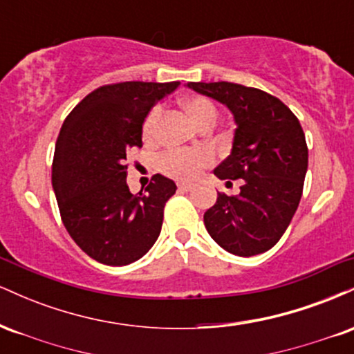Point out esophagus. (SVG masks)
Wrapping results in <instances>:
<instances>
[{
  "instance_id": "obj_1",
  "label": "esophagus",
  "mask_w": 354,
  "mask_h": 354,
  "mask_svg": "<svg viewBox=\"0 0 354 354\" xmlns=\"http://www.w3.org/2000/svg\"><path fill=\"white\" fill-rule=\"evenodd\" d=\"M178 189H180V191H189L191 185H189V183H178Z\"/></svg>"
}]
</instances>
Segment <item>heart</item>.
Listing matches in <instances>:
<instances>
[{
	"mask_svg": "<svg viewBox=\"0 0 354 354\" xmlns=\"http://www.w3.org/2000/svg\"><path fill=\"white\" fill-rule=\"evenodd\" d=\"M183 106H185L188 115L193 118V121L198 126L206 123H214L218 118V109L214 103L206 96H188L183 100ZM161 116V108L156 106L149 111L146 116L143 124L145 136H153L154 128H156L158 120ZM213 163V154L208 149L198 148V149H168V151L161 153L158 158V169L169 178H176V180H194L200 174V171L206 166Z\"/></svg>",
	"mask_w": 354,
	"mask_h": 354,
	"instance_id": "b5f03b06",
	"label": "heart"
}]
</instances>
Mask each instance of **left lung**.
<instances>
[{
    "label": "left lung",
    "mask_w": 354,
    "mask_h": 354,
    "mask_svg": "<svg viewBox=\"0 0 354 354\" xmlns=\"http://www.w3.org/2000/svg\"><path fill=\"white\" fill-rule=\"evenodd\" d=\"M186 86L225 104L236 123L231 154L214 174L228 183L241 178L243 186L236 196L218 193L205 213L206 230L228 253H265L283 236L301 200L308 169L301 124L283 101L258 88L228 81Z\"/></svg>",
    "instance_id": "left-lung-1"
}]
</instances>
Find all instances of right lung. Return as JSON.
<instances>
[{
  "mask_svg": "<svg viewBox=\"0 0 354 354\" xmlns=\"http://www.w3.org/2000/svg\"><path fill=\"white\" fill-rule=\"evenodd\" d=\"M178 84H106L81 100L61 126L51 173L61 219L76 245L103 265H129L160 236L176 185L154 174L145 191L133 194L126 154L143 146L145 118Z\"/></svg>",
  "mask_w": 354,
  "mask_h": 354,
  "instance_id": "1",
  "label": "right lung"
}]
</instances>
